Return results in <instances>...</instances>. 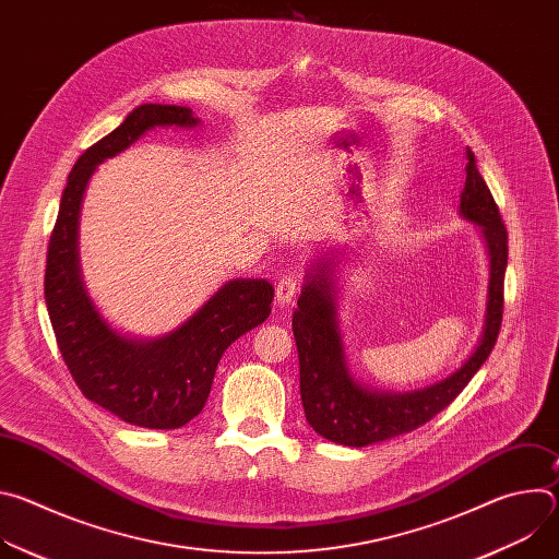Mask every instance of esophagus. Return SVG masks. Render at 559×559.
Segmentation results:
<instances>
[{
  "label": "esophagus",
  "instance_id": "1",
  "mask_svg": "<svg viewBox=\"0 0 559 559\" xmlns=\"http://www.w3.org/2000/svg\"><path fill=\"white\" fill-rule=\"evenodd\" d=\"M296 289H298V281L294 276H283L278 283H276V300L281 305H289L292 298L296 296Z\"/></svg>",
  "mask_w": 559,
  "mask_h": 559
}]
</instances>
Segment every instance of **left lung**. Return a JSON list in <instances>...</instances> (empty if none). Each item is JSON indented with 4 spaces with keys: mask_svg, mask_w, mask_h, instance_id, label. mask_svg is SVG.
<instances>
[{
    "mask_svg": "<svg viewBox=\"0 0 559 559\" xmlns=\"http://www.w3.org/2000/svg\"><path fill=\"white\" fill-rule=\"evenodd\" d=\"M466 181L460 216L483 229L489 252V294L483 336L473 354L447 378L414 391H376L360 384L345 362L336 316L332 261H316L298 296L292 330L300 365V401L311 429L336 444L367 447L409 433L449 407L496 347L502 309L509 236L489 186L466 147Z\"/></svg>",
    "mask_w": 559,
    "mask_h": 559,
    "instance_id": "8db88e82",
    "label": "left lung"
}]
</instances>
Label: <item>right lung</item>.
<instances>
[{"instance_id":"right-lung-1","label":"right lung","mask_w":559,"mask_h":559,"mask_svg":"<svg viewBox=\"0 0 559 559\" xmlns=\"http://www.w3.org/2000/svg\"><path fill=\"white\" fill-rule=\"evenodd\" d=\"M164 126L194 128L199 119L183 106L143 104L76 158L50 234L44 278L52 332L76 386L95 405L145 429H179L201 414L223 352L265 321L274 298L265 278H231L183 325L152 341L119 334L93 305L76 250L86 186L106 158Z\"/></svg>"}]
</instances>
